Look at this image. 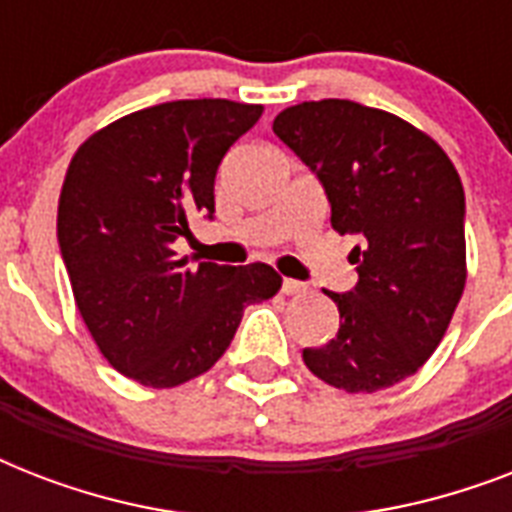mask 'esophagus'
Instances as JSON below:
<instances>
[{"label":"esophagus","instance_id":"esophagus-1","mask_svg":"<svg viewBox=\"0 0 512 512\" xmlns=\"http://www.w3.org/2000/svg\"><path fill=\"white\" fill-rule=\"evenodd\" d=\"M281 292L289 297H300L308 292V287H305L303 281H295V279H284V284H281Z\"/></svg>","mask_w":512,"mask_h":512}]
</instances>
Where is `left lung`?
<instances>
[{
	"label": "left lung",
	"instance_id": "8db88e82",
	"mask_svg": "<svg viewBox=\"0 0 512 512\" xmlns=\"http://www.w3.org/2000/svg\"><path fill=\"white\" fill-rule=\"evenodd\" d=\"M273 132L321 180L332 228L364 239L350 252L356 287L327 292L337 337L305 348V366L345 393L412 377L444 340L468 279L465 191L452 159L414 124L353 100L284 108Z\"/></svg>",
	"mask_w": 512,
	"mask_h": 512
}]
</instances>
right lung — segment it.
Masks as SVG:
<instances>
[{"instance_id":"obj_1","label":"right lung","mask_w":512,"mask_h":512,"mask_svg":"<svg viewBox=\"0 0 512 512\" xmlns=\"http://www.w3.org/2000/svg\"><path fill=\"white\" fill-rule=\"evenodd\" d=\"M263 106L172 100L84 140L58 201V241L76 308L106 361L146 388L199 377L231 345L244 308L281 289L265 263L188 265L175 239L215 215L225 151Z\"/></svg>"}]
</instances>
